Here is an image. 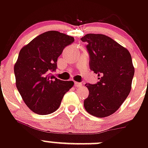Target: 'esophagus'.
I'll return each instance as SVG.
<instances>
[{
    "mask_svg": "<svg viewBox=\"0 0 148 148\" xmlns=\"http://www.w3.org/2000/svg\"><path fill=\"white\" fill-rule=\"evenodd\" d=\"M74 86L77 87V88H79V87L82 86V83H79V82H74Z\"/></svg>",
    "mask_w": 148,
    "mask_h": 148,
    "instance_id": "esophagus-1",
    "label": "esophagus"
}]
</instances>
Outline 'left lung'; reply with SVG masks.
I'll return each mask as SVG.
<instances>
[{
    "instance_id": "8db88e82",
    "label": "left lung",
    "mask_w": 148,
    "mask_h": 148,
    "mask_svg": "<svg viewBox=\"0 0 148 148\" xmlns=\"http://www.w3.org/2000/svg\"><path fill=\"white\" fill-rule=\"evenodd\" d=\"M87 42L90 69L98 74L96 84H86L89 94L84 101L86 111L99 118L117 111L131 90L135 69L126 48L102 34H87L81 38Z\"/></svg>"
}]
</instances>
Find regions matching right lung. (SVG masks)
I'll return each instance as SVG.
<instances>
[{
    "mask_svg": "<svg viewBox=\"0 0 148 148\" xmlns=\"http://www.w3.org/2000/svg\"><path fill=\"white\" fill-rule=\"evenodd\" d=\"M74 38L58 31H48L34 38L21 49L14 65L16 87L23 101L34 113L47 115L58 109L72 81L52 75L64 48Z\"/></svg>",
    "mask_w": 148,
    "mask_h": 148,
    "instance_id": "obj_1",
    "label": "right lung"
}]
</instances>
